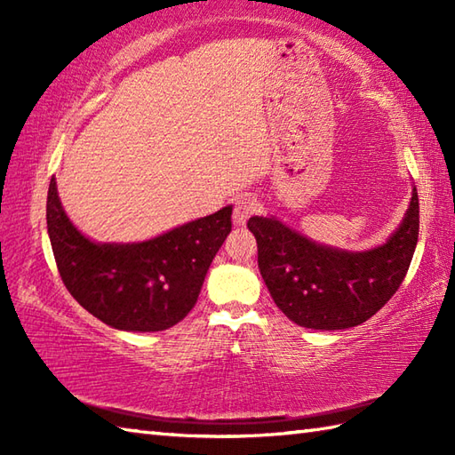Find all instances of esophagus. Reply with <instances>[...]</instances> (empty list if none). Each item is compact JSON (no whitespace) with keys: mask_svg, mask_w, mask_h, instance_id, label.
<instances>
[{"mask_svg":"<svg viewBox=\"0 0 455 455\" xmlns=\"http://www.w3.org/2000/svg\"><path fill=\"white\" fill-rule=\"evenodd\" d=\"M258 211V201L252 196H240L235 201L233 209V222L236 227L246 225V220Z\"/></svg>","mask_w":455,"mask_h":455,"instance_id":"34e87169","label":"esophagus"}]
</instances>
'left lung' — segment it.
<instances>
[{
	"label": "left lung",
	"mask_w": 455,
	"mask_h": 455,
	"mask_svg": "<svg viewBox=\"0 0 455 455\" xmlns=\"http://www.w3.org/2000/svg\"><path fill=\"white\" fill-rule=\"evenodd\" d=\"M419 196L383 246L346 252L316 244L277 219L252 217L258 267L275 305L299 326L342 331L365 323L389 301L409 272L419 243Z\"/></svg>",
	"instance_id": "8db88e82"
}]
</instances>
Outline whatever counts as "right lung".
<instances>
[{
    "instance_id": "right-lung-1",
    "label": "right lung",
    "mask_w": 455,
    "mask_h": 455,
    "mask_svg": "<svg viewBox=\"0 0 455 455\" xmlns=\"http://www.w3.org/2000/svg\"><path fill=\"white\" fill-rule=\"evenodd\" d=\"M230 215L233 207H225L139 244H95L66 217L54 178L46 197L48 236L66 289L101 323L131 332L166 331L188 316L233 227Z\"/></svg>"
}]
</instances>
